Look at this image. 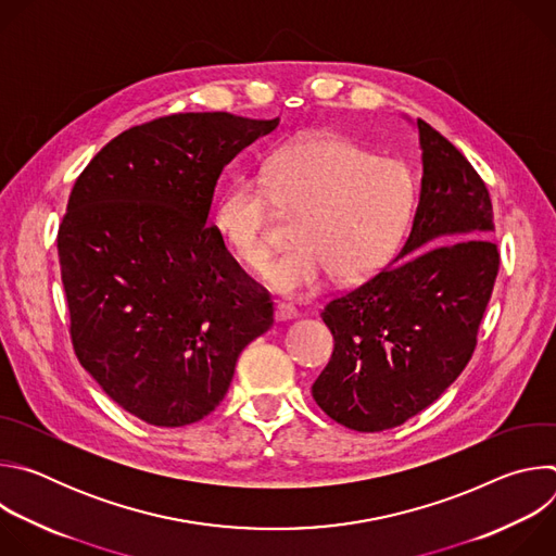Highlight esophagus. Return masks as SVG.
<instances>
[{
  "mask_svg": "<svg viewBox=\"0 0 556 556\" xmlns=\"http://www.w3.org/2000/svg\"><path fill=\"white\" fill-rule=\"evenodd\" d=\"M299 316V312H296V307L294 305H290V303H277L275 305V321H292V319H296Z\"/></svg>",
  "mask_w": 556,
  "mask_h": 556,
  "instance_id": "34e87169",
  "label": "esophagus"
}]
</instances>
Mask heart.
Returning a JSON list of instances; mask_svg holds the SVG:
<instances>
[{
	"label": "heart",
	"mask_w": 556,
	"mask_h": 556,
	"mask_svg": "<svg viewBox=\"0 0 556 556\" xmlns=\"http://www.w3.org/2000/svg\"><path fill=\"white\" fill-rule=\"evenodd\" d=\"M416 187L409 169L343 136L299 138L266 157L260 182L235 178L219 195L213 224L235 260L262 268L270 251V202L288 215L292 251L262 279L286 296H307L332 275L356 283L376 275L399 249Z\"/></svg>",
	"instance_id": "heart-1"
}]
</instances>
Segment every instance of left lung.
<instances>
[{
    "label": "left lung",
    "instance_id": "8db88e82",
    "mask_svg": "<svg viewBox=\"0 0 556 556\" xmlns=\"http://www.w3.org/2000/svg\"><path fill=\"white\" fill-rule=\"evenodd\" d=\"M416 127L422 180L403 251L321 312L334 352L312 395L363 433L403 425L462 374L500 270L484 180L429 123Z\"/></svg>",
    "mask_w": 556,
    "mask_h": 556
}]
</instances>
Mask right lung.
<instances>
[{
	"mask_svg": "<svg viewBox=\"0 0 556 556\" xmlns=\"http://www.w3.org/2000/svg\"><path fill=\"white\" fill-rule=\"evenodd\" d=\"M226 112L155 118L110 140L74 182L59 226L78 363L153 427H185L226 395L273 301L226 251L208 211L232 157L277 129Z\"/></svg>",
	"mask_w": 556,
	"mask_h": 556,
	"instance_id": "right-lung-1",
	"label": "right lung"
}]
</instances>
